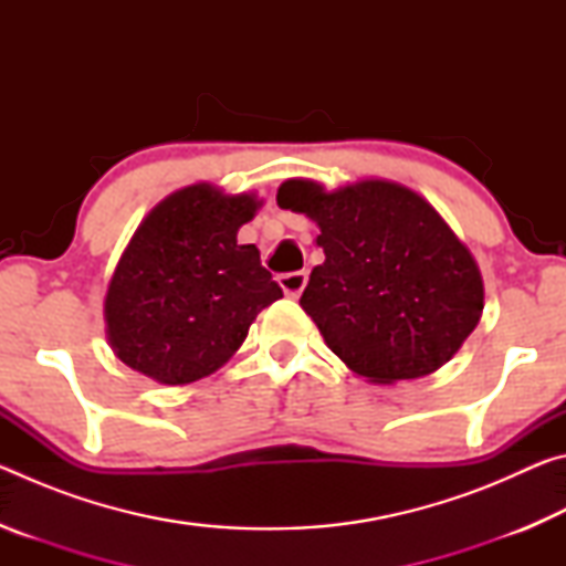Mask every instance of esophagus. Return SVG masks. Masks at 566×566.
Returning a JSON list of instances; mask_svg holds the SVG:
<instances>
[{
	"mask_svg": "<svg viewBox=\"0 0 566 566\" xmlns=\"http://www.w3.org/2000/svg\"><path fill=\"white\" fill-rule=\"evenodd\" d=\"M280 286L282 292L286 296H292V300H296L304 292L306 286V272H286V274H280Z\"/></svg>",
	"mask_w": 566,
	"mask_h": 566,
	"instance_id": "esophagus-1",
	"label": "esophagus"
}]
</instances>
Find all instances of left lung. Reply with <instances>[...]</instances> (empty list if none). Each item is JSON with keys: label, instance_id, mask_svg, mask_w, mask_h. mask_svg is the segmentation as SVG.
<instances>
[{"label": "left lung", "instance_id": "left-lung-1", "mask_svg": "<svg viewBox=\"0 0 566 566\" xmlns=\"http://www.w3.org/2000/svg\"><path fill=\"white\" fill-rule=\"evenodd\" d=\"M276 205L319 227L324 262L300 304L359 377L395 385L432 375L474 332L484 310L482 274L417 191L387 179L334 191L286 179Z\"/></svg>", "mask_w": 566, "mask_h": 566}]
</instances>
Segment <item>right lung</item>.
Here are the masks:
<instances>
[{"instance_id":"1","label":"right lung","mask_w":566,"mask_h":566,"mask_svg":"<svg viewBox=\"0 0 566 566\" xmlns=\"http://www.w3.org/2000/svg\"><path fill=\"white\" fill-rule=\"evenodd\" d=\"M260 205L199 181L145 217L104 300L107 339L127 367L177 387L242 347L256 314L282 296L260 249L237 242Z\"/></svg>"}]
</instances>
